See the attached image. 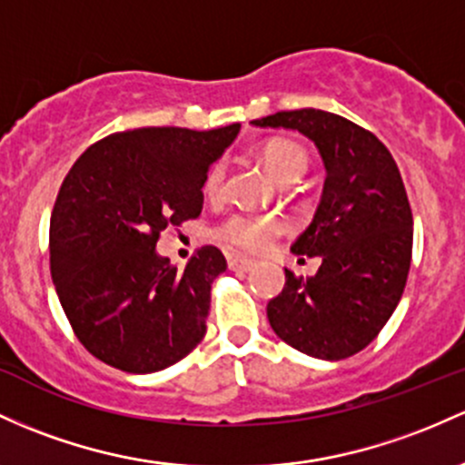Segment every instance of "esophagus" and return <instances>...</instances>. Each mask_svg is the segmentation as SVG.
<instances>
[{
    "instance_id": "34e87169",
    "label": "esophagus",
    "mask_w": 465,
    "mask_h": 465,
    "mask_svg": "<svg viewBox=\"0 0 465 465\" xmlns=\"http://www.w3.org/2000/svg\"><path fill=\"white\" fill-rule=\"evenodd\" d=\"M227 264H229V269H233V272H252L253 269L252 260L238 258V256H229Z\"/></svg>"
}]
</instances>
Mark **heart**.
<instances>
[{"label": "heart", "mask_w": 465, "mask_h": 465, "mask_svg": "<svg viewBox=\"0 0 465 465\" xmlns=\"http://www.w3.org/2000/svg\"><path fill=\"white\" fill-rule=\"evenodd\" d=\"M262 163L275 181L289 185L307 172L309 154L300 143L289 139L269 141L262 147ZM227 165L223 161L213 163L203 181V192L207 198H221L224 192ZM284 232V223L278 216H260V213L236 212L229 213L213 229V238L232 252L260 253Z\"/></svg>", "instance_id": "b5f03b06"}]
</instances>
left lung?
I'll list each match as a JSON object with an SVG mask.
<instances>
[{
	"label": "left lung",
	"instance_id": "left-lung-1",
	"mask_svg": "<svg viewBox=\"0 0 465 465\" xmlns=\"http://www.w3.org/2000/svg\"><path fill=\"white\" fill-rule=\"evenodd\" d=\"M253 125L302 132L326 167L313 223L291 247L322 264L309 280L284 269L282 293L267 304L269 324L311 357L360 353L389 322L411 269L412 212L395 158L373 132L333 112H275Z\"/></svg>",
	"mask_w": 465,
	"mask_h": 465
}]
</instances>
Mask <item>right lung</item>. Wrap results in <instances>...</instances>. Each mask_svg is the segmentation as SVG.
<instances>
[{
	"label": "right lung",
	"instance_id": "add662e5",
	"mask_svg": "<svg viewBox=\"0 0 465 465\" xmlns=\"http://www.w3.org/2000/svg\"><path fill=\"white\" fill-rule=\"evenodd\" d=\"M238 130L134 127L96 141L70 167L50 216V273L96 360L156 373L205 338L212 282L227 260L205 244L178 269L154 247L163 229L201 216L205 174Z\"/></svg>",
	"mask_w": 465,
	"mask_h": 465
}]
</instances>
